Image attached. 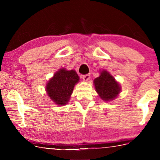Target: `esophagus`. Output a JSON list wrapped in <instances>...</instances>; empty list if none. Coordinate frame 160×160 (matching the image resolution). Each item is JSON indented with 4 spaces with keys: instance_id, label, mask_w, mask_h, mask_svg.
<instances>
[{
    "instance_id": "34e87169",
    "label": "esophagus",
    "mask_w": 160,
    "mask_h": 160,
    "mask_svg": "<svg viewBox=\"0 0 160 160\" xmlns=\"http://www.w3.org/2000/svg\"><path fill=\"white\" fill-rule=\"evenodd\" d=\"M90 78H91V75L90 74L84 75V76H82V78H83L84 82H88V81L90 80Z\"/></svg>"
}]
</instances>
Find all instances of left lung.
Returning a JSON list of instances; mask_svg holds the SVG:
<instances>
[{
	"instance_id": "left-lung-1",
	"label": "left lung",
	"mask_w": 160,
	"mask_h": 160,
	"mask_svg": "<svg viewBox=\"0 0 160 160\" xmlns=\"http://www.w3.org/2000/svg\"><path fill=\"white\" fill-rule=\"evenodd\" d=\"M93 84L99 97L105 102H110L117 98L121 91L119 82L105 69L99 72V76L93 80Z\"/></svg>"
}]
</instances>
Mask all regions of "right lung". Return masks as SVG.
Instances as JSON below:
<instances>
[{
  "instance_id": "1",
  "label": "right lung",
  "mask_w": 160,
  "mask_h": 160,
  "mask_svg": "<svg viewBox=\"0 0 160 160\" xmlns=\"http://www.w3.org/2000/svg\"><path fill=\"white\" fill-rule=\"evenodd\" d=\"M78 82L79 77L74 69H59L47 82L46 93L57 106H65L69 101L75 85Z\"/></svg>"
}]
</instances>
